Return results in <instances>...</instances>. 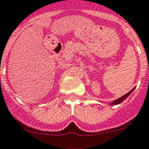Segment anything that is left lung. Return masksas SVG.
Masks as SVG:
<instances>
[{
    "instance_id": "1",
    "label": "left lung",
    "mask_w": 149,
    "mask_h": 149,
    "mask_svg": "<svg viewBox=\"0 0 149 149\" xmlns=\"http://www.w3.org/2000/svg\"><path fill=\"white\" fill-rule=\"evenodd\" d=\"M134 89H135V88H133V89H132V90H131V91H129V92H128V93L125 94V95H124L123 96H122V97H119V98H118V99L115 100V101H113V102H111V103H110V104H111V105H116V104H120V103H122V102H123L124 100L125 99V98L127 97H128V95H130V94L132 93V92L133 91H134Z\"/></svg>"
}]
</instances>
